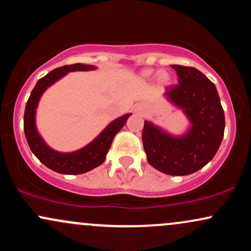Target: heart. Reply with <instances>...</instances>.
Returning <instances> with one entry per match:
<instances>
[{
    "mask_svg": "<svg viewBox=\"0 0 251 251\" xmlns=\"http://www.w3.org/2000/svg\"><path fill=\"white\" fill-rule=\"evenodd\" d=\"M143 77L145 79H157L160 86H169L171 83V76L166 71H154V70H145L142 73Z\"/></svg>",
    "mask_w": 251,
    "mask_h": 251,
    "instance_id": "b5f03b06",
    "label": "heart"
}]
</instances>
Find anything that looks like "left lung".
Segmentation results:
<instances>
[{
	"label": "left lung",
	"mask_w": 251,
	"mask_h": 251,
	"mask_svg": "<svg viewBox=\"0 0 251 251\" xmlns=\"http://www.w3.org/2000/svg\"><path fill=\"white\" fill-rule=\"evenodd\" d=\"M178 85L166 88L164 97L180 109L189 126L180 134L145 120L143 145L148 162L171 176H186L205 166L218 151L224 135V111L216 86L194 67L171 65Z\"/></svg>",
	"instance_id": "8db88e82"
}]
</instances>
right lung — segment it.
<instances>
[{"instance_id": "right-lung-1", "label": "right lung", "mask_w": 251, "mask_h": 251, "mask_svg": "<svg viewBox=\"0 0 251 251\" xmlns=\"http://www.w3.org/2000/svg\"><path fill=\"white\" fill-rule=\"evenodd\" d=\"M97 70L96 66L85 63H73L50 72L36 82L31 91L25 109V134L28 145L37 159L48 169L62 175H80L96 169L105 162L106 154L111 148L113 138L124 127L131 113L117 118L111 122L99 134L83 148L73 152H60L51 149L36 127V109L42 94L51 85L59 81L71 72H87Z\"/></svg>"}]
</instances>
